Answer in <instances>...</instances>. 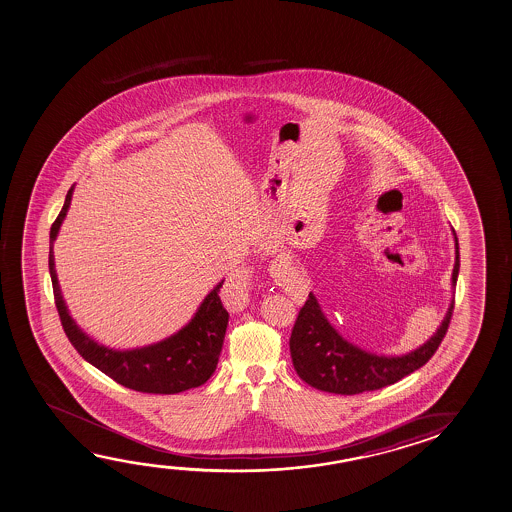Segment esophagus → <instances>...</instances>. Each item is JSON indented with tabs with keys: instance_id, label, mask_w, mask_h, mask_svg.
Instances as JSON below:
<instances>
[{
	"instance_id": "esophagus-1",
	"label": "esophagus",
	"mask_w": 512,
	"mask_h": 512,
	"mask_svg": "<svg viewBox=\"0 0 512 512\" xmlns=\"http://www.w3.org/2000/svg\"><path fill=\"white\" fill-rule=\"evenodd\" d=\"M234 289H237V287H234ZM230 296H232V299H237V298H234V296H237V292H236V294H234V291H230ZM232 303H234V301H232Z\"/></svg>"
}]
</instances>
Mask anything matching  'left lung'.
<instances>
[{
  "instance_id": "obj_1",
  "label": "left lung",
  "mask_w": 512,
  "mask_h": 512,
  "mask_svg": "<svg viewBox=\"0 0 512 512\" xmlns=\"http://www.w3.org/2000/svg\"><path fill=\"white\" fill-rule=\"evenodd\" d=\"M456 236V232H454ZM459 275V244L456 237V264L452 285ZM454 299L438 331L424 346L404 356H378L342 339L326 319L314 294L310 292L292 328L289 347L299 378L317 390L330 394L354 395L394 385L429 362L447 335L454 312Z\"/></svg>"
}]
</instances>
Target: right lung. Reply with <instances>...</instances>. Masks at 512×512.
<instances>
[{
  "mask_svg": "<svg viewBox=\"0 0 512 512\" xmlns=\"http://www.w3.org/2000/svg\"><path fill=\"white\" fill-rule=\"evenodd\" d=\"M71 198L72 188L67 191L62 211L51 225L49 273L60 323L74 349L88 363H92L113 381H117L118 385L143 394H181L189 388L204 385L216 370L227 331L228 312L220 298L223 282L207 294V298L189 324L163 342L133 351H113L95 344L94 340L87 337L72 321L56 280L53 243L71 205Z\"/></svg>",
  "mask_w": 512,
  "mask_h": 512,
  "instance_id": "add662e5",
  "label": "right lung"
}]
</instances>
